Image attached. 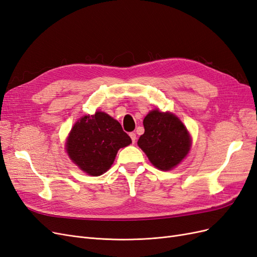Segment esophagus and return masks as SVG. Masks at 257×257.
<instances>
[{
	"label": "esophagus",
	"mask_w": 257,
	"mask_h": 257,
	"mask_svg": "<svg viewBox=\"0 0 257 257\" xmlns=\"http://www.w3.org/2000/svg\"><path fill=\"white\" fill-rule=\"evenodd\" d=\"M130 137L132 138V143L135 144V142H136V134L135 133H130Z\"/></svg>",
	"instance_id": "34e87169"
}]
</instances>
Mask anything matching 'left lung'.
Wrapping results in <instances>:
<instances>
[{"label":"left lung","instance_id":"left-lung-1","mask_svg":"<svg viewBox=\"0 0 257 257\" xmlns=\"http://www.w3.org/2000/svg\"><path fill=\"white\" fill-rule=\"evenodd\" d=\"M144 127L137 144L157 168L170 170L189 153L190 135L173 113L153 110L144 119Z\"/></svg>","mask_w":257,"mask_h":257}]
</instances>
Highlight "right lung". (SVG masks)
<instances>
[{"label": "right lung", "instance_id": "obj_1", "mask_svg": "<svg viewBox=\"0 0 257 257\" xmlns=\"http://www.w3.org/2000/svg\"><path fill=\"white\" fill-rule=\"evenodd\" d=\"M132 143L121 124L109 114L97 111L75 123L67 138L69 158L84 173L100 176L112 165L120 148Z\"/></svg>", "mask_w": 257, "mask_h": 257}]
</instances>
